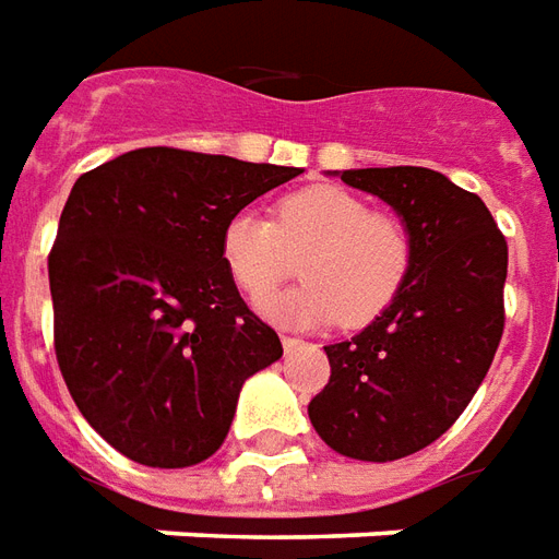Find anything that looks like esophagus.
I'll use <instances>...</instances> for the list:
<instances>
[{
    "label": "esophagus",
    "mask_w": 559,
    "mask_h": 559,
    "mask_svg": "<svg viewBox=\"0 0 559 559\" xmlns=\"http://www.w3.org/2000/svg\"><path fill=\"white\" fill-rule=\"evenodd\" d=\"M304 346V340H298V336H283V349L286 352H295Z\"/></svg>",
    "instance_id": "1"
}]
</instances>
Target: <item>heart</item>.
<instances>
[{"instance_id": "heart-1", "label": "heart", "mask_w": 559, "mask_h": 559, "mask_svg": "<svg viewBox=\"0 0 559 559\" xmlns=\"http://www.w3.org/2000/svg\"><path fill=\"white\" fill-rule=\"evenodd\" d=\"M304 254L295 289L259 298V312L283 328H316L331 319L364 328L394 304L415 259V237L394 213H376L340 186H310L286 195L276 223L259 210L231 213L219 235V255L243 295H263Z\"/></svg>"}]
</instances>
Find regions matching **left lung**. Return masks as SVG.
<instances>
[{"mask_svg": "<svg viewBox=\"0 0 559 559\" xmlns=\"http://www.w3.org/2000/svg\"><path fill=\"white\" fill-rule=\"evenodd\" d=\"M340 180L409 225L415 259L394 304L352 340L324 346L316 433L355 461H400L449 430L488 376L502 336L509 247L485 201L430 168H355Z\"/></svg>", "mask_w": 559, "mask_h": 559, "instance_id": "left-lung-1", "label": "left lung"}]
</instances>
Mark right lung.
Masks as SVG:
<instances>
[{"instance_id":"obj_1","label":"right lung","mask_w":559,"mask_h":559,"mask_svg":"<svg viewBox=\"0 0 559 559\" xmlns=\"http://www.w3.org/2000/svg\"><path fill=\"white\" fill-rule=\"evenodd\" d=\"M298 174L144 146L71 186L47 259L53 346L81 415L129 461H207L243 382L283 358L225 271L219 235Z\"/></svg>"}]
</instances>
